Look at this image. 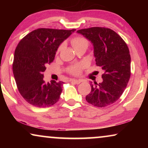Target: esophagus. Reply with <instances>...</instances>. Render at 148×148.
Returning a JSON list of instances; mask_svg holds the SVG:
<instances>
[{
  "instance_id": "1",
  "label": "esophagus",
  "mask_w": 148,
  "mask_h": 148,
  "mask_svg": "<svg viewBox=\"0 0 148 148\" xmlns=\"http://www.w3.org/2000/svg\"><path fill=\"white\" fill-rule=\"evenodd\" d=\"M71 82L74 83V84H79L81 83V81L76 80V79H71Z\"/></svg>"
}]
</instances>
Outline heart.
I'll list each match as a JSON object with an SVG mask.
<instances>
[{
  "mask_svg": "<svg viewBox=\"0 0 148 148\" xmlns=\"http://www.w3.org/2000/svg\"><path fill=\"white\" fill-rule=\"evenodd\" d=\"M71 45L75 51L79 49H81V48H86V49H87L89 44L88 40L86 38L83 37V36H76V37L73 38L71 40ZM63 47L64 44H60L59 47L58 48L57 52H56L59 53L62 48H63ZM84 67L85 64L84 63H79L69 66L68 68L67 71L71 75H79L82 73V71Z\"/></svg>",
  "mask_w": 148,
  "mask_h": 148,
  "instance_id": "b5f03b06",
  "label": "heart"
}]
</instances>
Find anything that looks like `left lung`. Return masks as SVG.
I'll return each instance as SVG.
<instances>
[{
	"label": "left lung",
	"instance_id": "left-lung-1",
	"mask_svg": "<svg viewBox=\"0 0 148 148\" xmlns=\"http://www.w3.org/2000/svg\"><path fill=\"white\" fill-rule=\"evenodd\" d=\"M94 46L96 65L102 69V82L91 83L86 99L96 107H106L118 100L131 76V56L123 38L109 28L94 27L77 31Z\"/></svg>",
	"mask_w": 148,
	"mask_h": 148
}]
</instances>
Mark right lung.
<instances>
[{
    "mask_svg": "<svg viewBox=\"0 0 148 148\" xmlns=\"http://www.w3.org/2000/svg\"><path fill=\"white\" fill-rule=\"evenodd\" d=\"M75 29L40 28L26 35L17 44L13 71L22 97L34 106L45 108L59 100L63 82L43 79L46 65L53 61L60 44Z\"/></svg>",
    "mask_w": 148,
    "mask_h": 148,
    "instance_id": "right-lung-1",
    "label": "right lung"
}]
</instances>
